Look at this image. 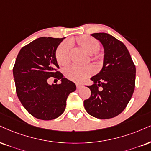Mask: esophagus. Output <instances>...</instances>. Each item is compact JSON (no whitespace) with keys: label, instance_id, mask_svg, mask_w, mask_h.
<instances>
[{"label":"esophagus","instance_id":"34e87169","mask_svg":"<svg viewBox=\"0 0 151 151\" xmlns=\"http://www.w3.org/2000/svg\"><path fill=\"white\" fill-rule=\"evenodd\" d=\"M82 87H83V85L82 84H80V83H76V87H77V89H81Z\"/></svg>","mask_w":151,"mask_h":151}]
</instances>
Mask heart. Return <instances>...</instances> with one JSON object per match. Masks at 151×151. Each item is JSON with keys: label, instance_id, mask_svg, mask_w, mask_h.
Masks as SVG:
<instances>
[{"label": "heart", "instance_id": "1", "mask_svg": "<svg viewBox=\"0 0 151 151\" xmlns=\"http://www.w3.org/2000/svg\"><path fill=\"white\" fill-rule=\"evenodd\" d=\"M70 43L76 45L89 55L96 54L99 50L100 43L96 38L88 36H81L72 39ZM56 59L60 65L64 66L70 61V45L66 42H63L59 45L56 51ZM94 59H99L95 55ZM92 70L89 66H78L75 65L67 67L64 70V74L68 79L72 81L80 82L91 75Z\"/></svg>", "mask_w": 151, "mask_h": 151}]
</instances>
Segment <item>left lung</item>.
Returning a JSON list of instances; mask_svg holds the SVG:
<instances>
[{
	"label": "left lung",
	"instance_id": "1",
	"mask_svg": "<svg viewBox=\"0 0 151 151\" xmlns=\"http://www.w3.org/2000/svg\"><path fill=\"white\" fill-rule=\"evenodd\" d=\"M91 36L103 45L104 62L100 72L90 78L93 84L87 87L91 96L84 101V106L94 118H112L124 111L132 96L136 67L127 48L115 37L106 33Z\"/></svg>",
	"mask_w": 151,
	"mask_h": 151
}]
</instances>
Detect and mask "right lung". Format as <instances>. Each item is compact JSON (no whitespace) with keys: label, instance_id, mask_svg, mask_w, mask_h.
<instances>
[{"label":"right lung","instance_id":"add662e5","mask_svg":"<svg viewBox=\"0 0 151 151\" xmlns=\"http://www.w3.org/2000/svg\"><path fill=\"white\" fill-rule=\"evenodd\" d=\"M65 38L41 37L20 50L13 68L17 96L31 115L43 120L58 118L65 111L66 99L76 90L75 83L57 71L56 50ZM50 77L59 85L48 84Z\"/></svg>","mask_w":151,"mask_h":151}]
</instances>
